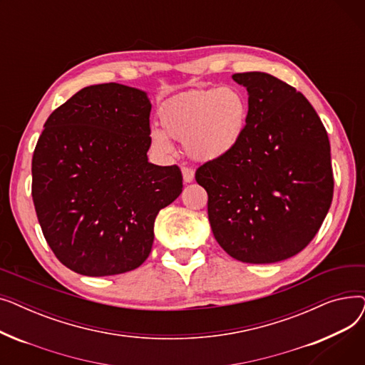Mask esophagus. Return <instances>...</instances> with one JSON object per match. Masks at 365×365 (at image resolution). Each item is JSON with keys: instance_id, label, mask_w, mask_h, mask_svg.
Wrapping results in <instances>:
<instances>
[{"instance_id": "esophagus-1", "label": "esophagus", "mask_w": 365, "mask_h": 365, "mask_svg": "<svg viewBox=\"0 0 365 365\" xmlns=\"http://www.w3.org/2000/svg\"><path fill=\"white\" fill-rule=\"evenodd\" d=\"M182 175H183V180L186 183H190L195 178V171L190 167H182Z\"/></svg>"}]
</instances>
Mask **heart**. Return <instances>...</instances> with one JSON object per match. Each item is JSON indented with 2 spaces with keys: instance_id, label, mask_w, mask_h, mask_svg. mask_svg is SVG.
<instances>
[{
  "instance_id": "obj_1",
  "label": "heart",
  "mask_w": 365,
  "mask_h": 365,
  "mask_svg": "<svg viewBox=\"0 0 365 365\" xmlns=\"http://www.w3.org/2000/svg\"><path fill=\"white\" fill-rule=\"evenodd\" d=\"M250 115L244 91L234 86L190 90L168 99L160 109L161 130H150V143L170 155L168 138L183 142L190 158L208 163L226 157L241 142Z\"/></svg>"
}]
</instances>
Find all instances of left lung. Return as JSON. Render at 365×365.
Segmentation results:
<instances>
[{"label": "left lung", "mask_w": 365, "mask_h": 365, "mask_svg": "<svg viewBox=\"0 0 365 365\" xmlns=\"http://www.w3.org/2000/svg\"><path fill=\"white\" fill-rule=\"evenodd\" d=\"M250 115L238 146L202 164L208 220L223 250L245 263H275L308 245L333 200L330 142L294 87L264 72L234 73Z\"/></svg>", "instance_id": "1"}]
</instances>
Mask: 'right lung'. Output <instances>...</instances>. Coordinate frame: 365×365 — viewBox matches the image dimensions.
<instances>
[{"mask_svg":"<svg viewBox=\"0 0 365 365\" xmlns=\"http://www.w3.org/2000/svg\"><path fill=\"white\" fill-rule=\"evenodd\" d=\"M148 94L84 87L51 112L32 157V200L44 238L71 271L108 277L149 256L160 210L182 192L178 165L148 161Z\"/></svg>","mask_w":365,"mask_h":365,"instance_id":"right-lung-1","label":"right lung"}]
</instances>
